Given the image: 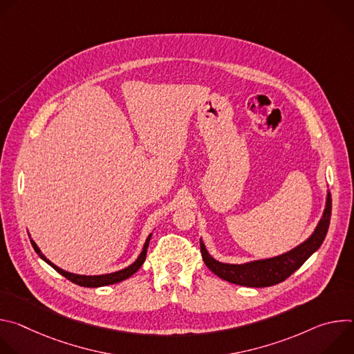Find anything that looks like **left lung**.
<instances>
[{
	"label": "left lung",
	"mask_w": 354,
	"mask_h": 354,
	"mask_svg": "<svg viewBox=\"0 0 354 354\" xmlns=\"http://www.w3.org/2000/svg\"><path fill=\"white\" fill-rule=\"evenodd\" d=\"M330 210L332 198L329 189H326L325 209L313 234L281 255L249 261L245 263H225L213 258L203 242V238H200L201 257H203L206 266L225 281L245 287H269L279 284L301 268L302 263L319 249L329 228Z\"/></svg>",
	"instance_id": "obj_1"
}]
</instances>
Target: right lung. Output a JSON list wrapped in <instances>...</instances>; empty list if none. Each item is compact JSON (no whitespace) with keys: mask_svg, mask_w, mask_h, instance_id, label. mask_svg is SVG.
Wrapping results in <instances>:
<instances>
[{"mask_svg":"<svg viewBox=\"0 0 354 354\" xmlns=\"http://www.w3.org/2000/svg\"><path fill=\"white\" fill-rule=\"evenodd\" d=\"M28 234H29V232H28ZM151 235H153V232H151V234L147 236V239H145V242H144V246H142V249H141V252H140V255L137 257V259H136L131 265H129L127 268H124V269H122V270L113 272V273L95 274V276L77 274V273H71V272H67V270H64V269L56 266L52 261H48V259L43 255V252L40 250V248L36 245V242L32 239L30 235H29V238H30V243H32L35 252L40 257L41 261H44L47 265L52 266L56 272H59L62 276H64L67 280L73 281L74 284H78V286H81V287H91V288H93V287H104V286L116 284V283H120V281H123V280L131 277V276L142 266V263H144V261H145V255H147V249H148V245H149Z\"/></svg>","mask_w":354,"mask_h":354,"instance_id":"obj_1","label":"right lung"}]
</instances>
